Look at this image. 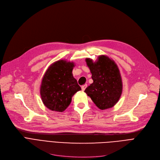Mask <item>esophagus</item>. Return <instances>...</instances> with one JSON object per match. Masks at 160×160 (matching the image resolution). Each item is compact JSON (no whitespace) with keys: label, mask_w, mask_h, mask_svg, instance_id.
<instances>
[{"label":"esophagus","mask_w":160,"mask_h":160,"mask_svg":"<svg viewBox=\"0 0 160 160\" xmlns=\"http://www.w3.org/2000/svg\"><path fill=\"white\" fill-rule=\"evenodd\" d=\"M87 84H84V85H83V86H82V91H84L85 89H86V88H87Z\"/></svg>","instance_id":"esophagus-1"}]
</instances>
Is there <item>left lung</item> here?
Instances as JSON below:
<instances>
[{"mask_svg":"<svg viewBox=\"0 0 160 160\" xmlns=\"http://www.w3.org/2000/svg\"><path fill=\"white\" fill-rule=\"evenodd\" d=\"M93 82L84 91L100 110L114 106L121 96L122 82L119 69L111 58L99 56L97 62L86 58Z\"/></svg>","mask_w":160,"mask_h":160,"instance_id":"8db88e82","label":"left lung"}]
</instances>
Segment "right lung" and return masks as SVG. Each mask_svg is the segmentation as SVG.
I'll return each instance as SVG.
<instances>
[{
  "label": "right lung",
  "mask_w": 160,
  "mask_h": 160,
  "mask_svg": "<svg viewBox=\"0 0 160 160\" xmlns=\"http://www.w3.org/2000/svg\"><path fill=\"white\" fill-rule=\"evenodd\" d=\"M73 62L59 60L45 72L40 87L44 105L52 111L62 112L69 106L72 96L81 90L72 75Z\"/></svg>",
  "instance_id": "right-lung-1"
}]
</instances>
